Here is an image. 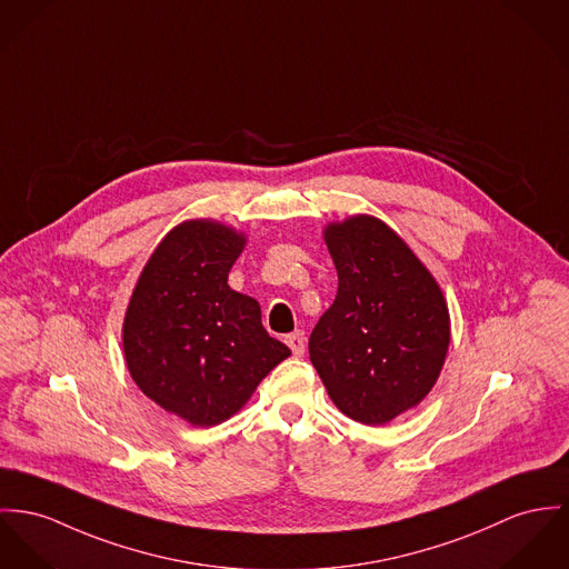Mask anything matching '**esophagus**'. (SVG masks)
<instances>
[{"label":"esophagus","instance_id":"esophagus-1","mask_svg":"<svg viewBox=\"0 0 569 569\" xmlns=\"http://www.w3.org/2000/svg\"><path fill=\"white\" fill-rule=\"evenodd\" d=\"M286 345L290 347L295 357H301L306 352V333L303 331H295V333L286 336Z\"/></svg>","mask_w":569,"mask_h":569}]
</instances>
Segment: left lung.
<instances>
[{"label":"left lung","instance_id":"left-lung-1","mask_svg":"<svg viewBox=\"0 0 569 569\" xmlns=\"http://www.w3.org/2000/svg\"><path fill=\"white\" fill-rule=\"evenodd\" d=\"M338 295L309 336V359L336 407L386 425L438 381L450 318L431 272L392 229L352 217L325 231Z\"/></svg>","mask_w":569,"mask_h":569}]
</instances>
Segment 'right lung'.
<instances>
[{"instance_id": "add662e5", "label": "right lung", "mask_w": 569, "mask_h": 569, "mask_svg": "<svg viewBox=\"0 0 569 569\" xmlns=\"http://www.w3.org/2000/svg\"><path fill=\"white\" fill-rule=\"evenodd\" d=\"M242 247L224 224L181 222L142 268L126 313L131 379L194 427L233 416L290 355L266 333L258 301L227 286Z\"/></svg>"}]
</instances>
